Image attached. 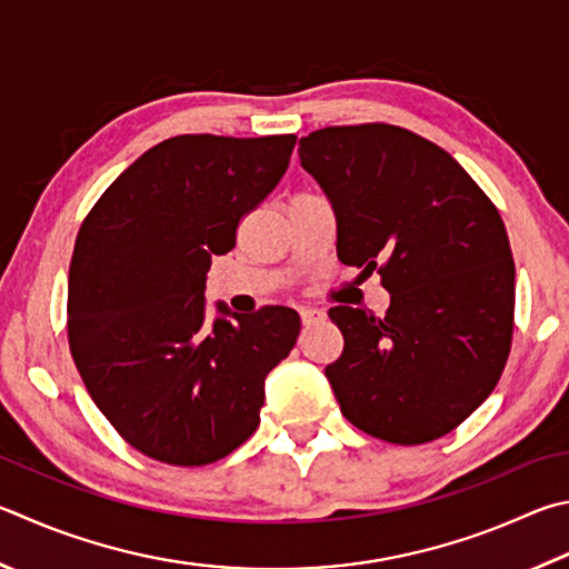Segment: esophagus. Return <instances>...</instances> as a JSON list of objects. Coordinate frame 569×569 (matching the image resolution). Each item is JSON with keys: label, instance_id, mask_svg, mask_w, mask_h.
<instances>
[{"label": "esophagus", "instance_id": "esophagus-1", "mask_svg": "<svg viewBox=\"0 0 569 569\" xmlns=\"http://www.w3.org/2000/svg\"><path fill=\"white\" fill-rule=\"evenodd\" d=\"M326 318V311H320V308H301V320L303 326H313L318 320Z\"/></svg>", "mask_w": 569, "mask_h": 569}]
</instances>
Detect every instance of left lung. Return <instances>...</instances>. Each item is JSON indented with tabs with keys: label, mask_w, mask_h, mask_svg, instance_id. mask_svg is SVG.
<instances>
[{
	"label": "left lung",
	"mask_w": 569,
	"mask_h": 569,
	"mask_svg": "<svg viewBox=\"0 0 569 569\" xmlns=\"http://www.w3.org/2000/svg\"><path fill=\"white\" fill-rule=\"evenodd\" d=\"M333 203L338 258L390 293L383 318L336 306L343 353L326 366L340 412L368 436L420 446L456 430L508 363L515 263L495 203L446 149L390 123L298 141Z\"/></svg>",
	"instance_id": "8db88e82"
}]
</instances>
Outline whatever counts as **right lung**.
Returning <instances> with one entry per match:
<instances>
[{
	"instance_id": "obj_1",
	"label": "right lung",
	"mask_w": 569,
	"mask_h": 569,
	"mask_svg": "<svg viewBox=\"0 0 569 569\" xmlns=\"http://www.w3.org/2000/svg\"><path fill=\"white\" fill-rule=\"evenodd\" d=\"M293 133H183L101 193L69 266V350L91 400L153 460L196 468L249 440L263 380L296 346L283 306L206 323V273L288 169Z\"/></svg>"
}]
</instances>
